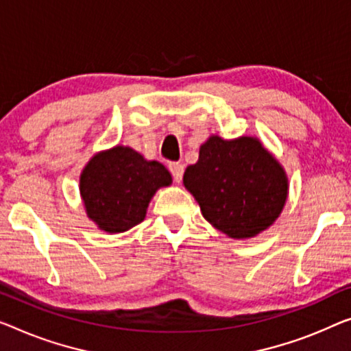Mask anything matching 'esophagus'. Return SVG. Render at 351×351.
Returning <instances> with one entry per match:
<instances>
[{
  "label": "esophagus",
  "instance_id": "34e87169",
  "mask_svg": "<svg viewBox=\"0 0 351 351\" xmlns=\"http://www.w3.org/2000/svg\"><path fill=\"white\" fill-rule=\"evenodd\" d=\"M169 170L173 180L176 182H180L182 180V173H184V165L180 164V162H170L169 164Z\"/></svg>",
  "mask_w": 351,
  "mask_h": 351
}]
</instances>
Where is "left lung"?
Listing matches in <instances>:
<instances>
[{
    "label": "left lung",
    "mask_w": 351,
    "mask_h": 351,
    "mask_svg": "<svg viewBox=\"0 0 351 351\" xmlns=\"http://www.w3.org/2000/svg\"><path fill=\"white\" fill-rule=\"evenodd\" d=\"M182 181L203 217L238 239L268 228L279 217L289 191L279 162L252 137H211L202 145L197 164L186 169Z\"/></svg>",
    "instance_id": "left-lung-1"
}]
</instances>
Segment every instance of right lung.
<instances>
[{
	"instance_id": "add662e5",
	"label": "right lung",
	"mask_w": 351,
	"mask_h": 351,
	"mask_svg": "<svg viewBox=\"0 0 351 351\" xmlns=\"http://www.w3.org/2000/svg\"><path fill=\"white\" fill-rule=\"evenodd\" d=\"M171 184L169 170L137 151L114 146L94 156L80 176L88 217L108 233H121L145 219L151 197Z\"/></svg>"
}]
</instances>
